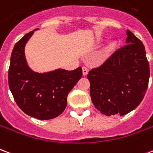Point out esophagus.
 Masks as SVG:
<instances>
[{
    "label": "esophagus",
    "instance_id": "obj_1",
    "mask_svg": "<svg viewBox=\"0 0 153 153\" xmlns=\"http://www.w3.org/2000/svg\"><path fill=\"white\" fill-rule=\"evenodd\" d=\"M82 70H83V76H86L88 73V68L85 66H83L82 68Z\"/></svg>",
    "mask_w": 153,
    "mask_h": 153
}]
</instances>
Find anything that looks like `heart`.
Returning <instances> with one entry per match:
<instances>
[{"instance_id": "heart-1", "label": "heart", "mask_w": 153, "mask_h": 153, "mask_svg": "<svg viewBox=\"0 0 153 153\" xmlns=\"http://www.w3.org/2000/svg\"><path fill=\"white\" fill-rule=\"evenodd\" d=\"M114 48H115V44H112V45L109 47V50H108V51H111L112 50H114Z\"/></svg>"}]
</instances>
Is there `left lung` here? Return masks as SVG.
Listing matches in <instances>:
<instances>
[{
    "instance_id": "8db88e82",
    "label": "left lung",
    "mask_w": 153,
    "mask_h": 153,
    "mask_svg": "<svg viewBox=\"0 0 153 153\" xmlns=\"http://www.w3.org/2000/svg\"><path fill=\"white\" fill-rule=\"evenodd\" d=\"M126 45L88 72L93 105L107 116L125 115L141 103L148 89L150 69L145 47L127 30Z\"/></svg>"
}]
</instances>
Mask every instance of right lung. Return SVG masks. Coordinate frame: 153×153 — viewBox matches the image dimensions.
<instances>
[{"label":"right lung","instance_id":"right-lung-1","mask_svg":"<svg viewBox=\"0 0 153 153\" xmlns=\"http://www.w3.org/2000/svg\"><path fill=\"white\" fill-rule=\"evenodd\" d=\"M36 28L15 44L9 68V87L19 107L29 116L51 120L63 112L67 96L83 75L82 68L57 69L46 73L32 70L25 58V48Z\"/></svg>","mask_w":153,"mask_h":153}]
</instances>
